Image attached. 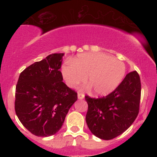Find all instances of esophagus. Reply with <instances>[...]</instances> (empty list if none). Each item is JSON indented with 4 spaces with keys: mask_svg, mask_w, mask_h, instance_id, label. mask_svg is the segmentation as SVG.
<instances>
[{
    "mask_svg": "<svg viewBox=\"0 0 157 157\" xmlns=\"http://www.w3.org/2000/svg\"><path fill=\"white\" fill-rule=\"evenodd\" d=\"M77 97H78V99H80V100H82V99L84 98V94L82 93H78V94H77Z\"/></svg>",
    "mask_w": 157,
    "mask_h": 157,
    "instance_id": "esophagus-1",
    "label": "esophagus"
}]
</instances>
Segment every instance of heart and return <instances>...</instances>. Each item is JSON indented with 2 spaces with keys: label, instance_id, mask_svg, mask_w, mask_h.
<instances>
[{
  "label": "heart",
  "instance_id": "obj_1",
  "mask_svg": "<svg viewBox=\"0 0 157 157\" xmlns=\"http://www.w3.org/2000/svg\"><path fill=\"white\" fill-rule=\"evenodd\" d=\"M71 63L64 65L62 74L66 84L75 87L86 80L99 95H106L116 89L125 72V65L118 59L102 53L81 54Z\"/></svg>",
  "mask_w": 157,
  "mask_h": 157
}]
</instances>
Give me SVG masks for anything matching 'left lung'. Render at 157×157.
Instances as JSON below:
<instances>
[{
	"mask_svg": "<svg viewBox=\"0 0 157 157\" xmlns=\"http://www.w3.org/2000/svg\"><path fill=\"white\" fill-rule=\"evenodd\" d=\"M141 82L136 71L126 75L116 89L105 97H85L88 103L86 120L89 130L102 140H109L125 131L137 117Z\"/></svg>",
	"mask_w": 157,
	"mask_h": 157,
	"instance_id": "left-lung-1",
	"label": "left lung"
}]
</instances>
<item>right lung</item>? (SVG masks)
I'll list each match as a JSON object with an SVG mask.
<instances>
[{"label": "right lung", "mask_w": 157, "mask_h": 157, "mask_svg": "<svg viewBox=\"0 0 157 157\" xmlns=\"http://www.w3.org/2000/svg\"><path fill=\"white\" fill-rule=\"evenodd\" d=\"M63 53L49 55L20 75L15 110L23 125L37 136L55 134L62 127L77 93L63 82L60 68Z\"/></svg>", "instance_id": "obj_1"}]
</instances>
